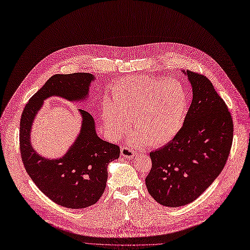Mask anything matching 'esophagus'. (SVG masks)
<instances>
[{"instance_id":"esophagus-1","label":"esophagus","mask_w":250,"mask_h":250,"mask_svg":"<svg viewBox=\"0 0 250 250\" xmlns=\"http://www.w3.org/2000/svg\"><path fill=\"white\" fill-rule=\"evenodd\" d=\"M121 152H122V155L126 157V158H132L136 155V151H134L132 148H129L127 146H125L121 149Z\"/></svg>"}]
</instances>
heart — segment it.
Listing matches in <instances>:
<instances>
[{
    "instance_id": "b5f03b06",
    "label": "heart",
    "mask_w": 250,
    "mask_h": 250,
    "mask_svg": "<svg viewBox=\"0 0 250 250\" xmlns=\"http://www.w3.org/2000/svg\"><path fill=\"white\" fill-rule=\"evenodd\" d=\"M188 94L176 80L135 77L119 83L112 102L103 107V122L113 139L127 131L133 122V142L159 146L175 138L185 122Z\"/></svg>"
}]
</instances>
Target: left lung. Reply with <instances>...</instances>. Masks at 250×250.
I'll return each mask as SVG.
<instances>
[{
	"label": "left lung",
	"mask_w": 250,
	"mask_h": 250,
	"mask_svg": "<svg viewBox=\"0 0 250 250\" xmlns=\"http://www.w3.org/2000/svg\"><path fill=\"white\" fill-rule=\"evenodd\" d=\"M187 74L193 99L179 134L152 151L146 181L149 194L159 204L177 208L194 201L218 178L229 157L233 119L211 82L203 74Z\"/></svg>",
	"instance_id": "obj_1"
}]
</instances>
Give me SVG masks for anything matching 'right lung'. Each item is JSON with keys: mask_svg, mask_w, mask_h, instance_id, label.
<instances>
[{"mask_svg": "<svg viewBox=\"0 0 250 250\" xmlns=\"http://www.w3.org/2000/svg\"><path fill=\"white\" fill-rule=\"evenodd\" d=\"M92 81L94 75L85 72L53 75L26 103L20 119V154L28 176L46 196L67 208H89L100 199L106 187L107 166L119 157L121 149L97 136L93 116L82 109L81 133L62 158L40 156L30 144V129L45 99L59 96L69 101L83 100Z\"/></svg>", "mask_w": 250, "mask_h": 250, "instance_id": "obj_1", "label": "right lung"}]
</instances>
